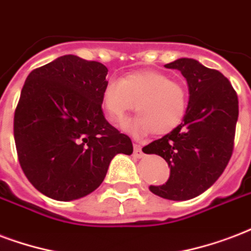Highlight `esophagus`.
<instances>
[{
  "instance_id": "1",
  "label": "esophagus",
  "mask_w": 251,
  "mask_h": 251,
  "mask_svg": "<svg viewBox=\"0 0 251 251\" xmlns=\"http://www.w3.org/2000/svg\"><path fill=\"white\" fill-rule=\"evenodd\" d=\"M134 156H135V158H143V156H145L142 149H141L139 145H134Z\"/></svg>"
}]
</instances>
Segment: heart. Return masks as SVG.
<instances>
[{
  "label": "heart",
  "mask_w": 251,
  "mask_h": 251,
  "mask_svg": "<svg viewBox=\"0 0 251 251\" xmlns=\"http://www.w3.org/2000/svg\"><path fill=\"white\" fill-rule=\"evenodd\" d=\"M104 108L109 121L122 124L127 113L137 109L139 114L126 124L134 134L156 135L171 133L180 125L188 108V91L184 84L171 80L159 71H135L122 79H109L104 85Z\"/></svg>",
  "instance_id": "1"
}]
</instances>
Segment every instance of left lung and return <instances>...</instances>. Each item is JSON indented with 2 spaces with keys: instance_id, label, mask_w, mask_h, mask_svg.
I'll use <instances>...</instances> for the list:
<instances>
[{
  "instance_id": "left-lung-1",
  "label": "left lung",
  "mask_w": 251,
  "mask_h": 251,
  "mask_svg": "<svg viewBox=\"0 0 251 251\" xmlns=\"http://www.w3.org/2000/svg\"><path fill=\"white\" fill-rule=\"evenodd\" d=\"M164 67L180 71L187 80L188 108L176 129L142 151L160 155L170 167L167 183L150 185L151 192L180 201L206 191L229 163L234 147L238 97L221 72L206 68L195 59L183 57Z\"/></svg>"
}]
</instances>
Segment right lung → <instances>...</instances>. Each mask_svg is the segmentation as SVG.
Wrapping results in <instances>:
<instances>
[{
    "label": "right lung",
    "instance_id": "right-lung-1",
    "mask_svg": "<svg viewBox=\"0 0 251 251\" xmlns=\"http://www.w3.org/2000/svg\"><path fill=\"white\" fill-rule=\"evenodd\" d=\"M108 68L64 55L30 72L14 112L21 167L41 194L70 201L102 183L117 154L133 143L106 121L102 89Z\"/></svg>",
    "mask_w": 251,
    "mask_h": 251
}]
</instances>
